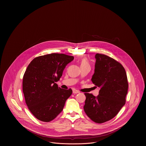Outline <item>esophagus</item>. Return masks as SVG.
I'll list each match as a JSON object with an SVG mask.
<instances>
[{"instance_id": "esophagus-1", "label": "esophagus", "mask_w": 146, "mask_h": 146, "mask_svg": "<svg viewBox=\"0 0 146 146\" xmlns=\"http://www.w3.org/2000/svg\"><path fill=\"white\" fill-rule=\"evenodd\" d=\"M72 93H73V94H77V93H79V92L76 89H73Z\"/></svg>"}]
</instances>
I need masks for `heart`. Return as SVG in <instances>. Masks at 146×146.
Segmentation results:
<instances>
[{"label":"heart","mask_w":146,"mask_h":146,"mask_svg":"<svg viewBox=\"0 0 146 146\" xmlns=\"http://www.w3.org/2000/svg\"><path fill=\"white\" fill-rule=\"evenodd\" d=\"M80 64L81 66H83V65H86V64H89V62H88V61L86 58H83L82 60H81V62H80Z\"/></svg>","instance_id":"heart-1"}]
</instances>
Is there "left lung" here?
Masks as SVG:
<instances>
[{
  "instance_id": "8db88e82",
  "label": "left lung",
  "mask_w": 146,
  "mask_h": 146,
  "mask_svg": "<svg viewBox=\"0 0 146 146\" xmlns=\"http://www.w3.org/2000/svg\"><path fill=\"white\" fill-rule=\"evenodd\" d=\"M95 57L94 73L91 80L100 90L97 97L84 93V110L92 121L101 124L113 119L125 104L128 82L120 63L102 54L97 53Z\"/></svg>"
}]
</instances>
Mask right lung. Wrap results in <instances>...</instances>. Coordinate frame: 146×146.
<instances>
[{
    "instance_id": "1",
    "label": "right lung",
    "mask_w": 146,
    "mask_h": 146,
    "mask_svg": "<svg viewBox=\"0 0 146 146\" xmlns=\"http://www.w3.org/2000/svg\"><path fill=\"white\" fill-rule=\"evenodd\" d=\"M74 58L51 53L35 58L27 66L23 77V93L29 110L37 119L50 122L62 112L72 90L61 89L55 82Z\"/></svg>"
}]
</instances>
